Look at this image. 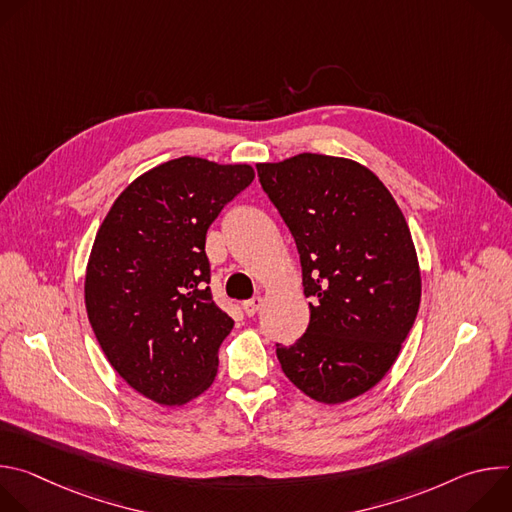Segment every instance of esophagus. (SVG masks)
<instances>
[{"instance_id": "34e87169", "label": "esophagus", "mask_w": 512, "mask_h": 512, "mask_svg": "<svg viewBox=\"0 0 512 512\" xmlns=\"http://www.w3.org/2000/svg\"><path fill=\"white\" fill-rule=\"evenodd\" d=\"M263 304H265V300H263L261 296H257V298H253V300H247V302L243 304V310H245L247 316H255V314L263 308Z\"/></svg>"}]
</instances>
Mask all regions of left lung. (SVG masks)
<instances>
[{
  "label": "left lung",
  "instance_id": "8db88e82",
  "mask_svg": "<svg viewBox=\"0 0 512 512\" xmlns=\"http://www.w3.org/2000/svg\"><path fill=\"white\" fill-rule=\"evenodd\" d=\"M298 245L310 324L277 344L285 377L310 399L346 403L395 364L421 302V271L405 216L387 186L354 160L298 154L257 164Z\"/></svg>",
  "mask_w": 512,
  "mask_h": 512
}]
</instances>
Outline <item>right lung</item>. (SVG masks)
<instances>
[{
	"label": "right lung",
	"instance_id": "right-lung-1",
	"mask_svg": "<svg viewBox=\"0 0 512 512\" xmlns=\"http://www.w3.org/2000/svg\"><path fill=\"white\" fill-rule=\"evenodd\" d=\"M253 178L249 164L164 162L117 196L97 231L89 322L119 377L154 403L184 405L216 377L235 322L212 302L206 231Z\"/></svg>",
	"mask_w": 512,
	"mask_h": 512
}]
</instances>
